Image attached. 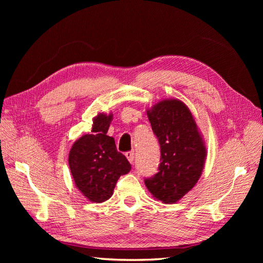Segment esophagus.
Masks as SVG:
<instances>
[{"mask_svg":"<svg viewBox=\"0 0 263 263\" xmlns=\"http://www.w3.org/2000/svg\"><path fill=\"white\" fill-rule=\"evenodd\" d=\"M125 156H126L127 159H128V161H129L130 163H134V159H135L134 151H128V153L125 154Z\"/></svg>","mask_w":263,"mask_h":263,"instance_id":"34e87169","label":"esophagus"}]
</instances>
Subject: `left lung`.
Masks as SVG:
<instances>
[{"instance_id":"8db88e82","label":"left lung","mask_w":263,"mask_h":263,"mask_svg":"<svg viewBox=\"0 0 263 263\" xmlns=\"http://www.w3.org/2000/svg\"><path fill=\"white\" fill-rule=\"evenodd\" d=\"M161 150L159 172L146 179L158 201L174 204L192 190L203 172L206 146L189 107L178 99L159 101L147 109Z\"/></svg>"}]
</instances>
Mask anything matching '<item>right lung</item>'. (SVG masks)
Segmentation results:
<instances>
[{
    "label": "right lung",
    "instance_id": "1",
    "mask_svg": "<svg viewBox=\"0 0 263 263\" xmlns=\"http://www.w3.org/2000/svg\"><path fill=\"white\" fill-rule=\"evenodd\" d=\"M112 119V113L98 114L93 118L91 134L76 140L69 153L74 184L94 203L108 200L119 177L132 169L126 157L117 151L114 138L106 135Z\"/></svg>",
    "mask_w": 263,
    "mask_h": 263
}]
</instances>
